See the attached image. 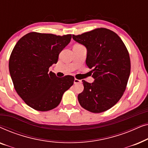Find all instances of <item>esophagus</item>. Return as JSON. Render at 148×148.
<instances>
[{"mask_svg":"<svg viewBox=\"0 0 148 148\" xmlns=\"http://www.w3.org/2000/svg\"><path fill=\"white\" fill-rule=\"evenodd\" d=\"M82 81L79 80V79H74V84H79V83H81Z\"/></svg>","mask_w":148,"mask_h":148,"instance_id":"1","label":"esophagus"}]
</instances>
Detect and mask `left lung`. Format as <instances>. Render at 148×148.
I'll return each mask as SVG.
<instances>
[{
    "instance_id": "left-lung-1",
    "label": "left lung",
    "mask_w": 148,
    "mask_h": 148,
    "mask_svg": "<svg viewBox=\"0 0 148 148\" xmlns=\"http://www.w3.org/2000/svg\"><path fill=\"white\" fill-rule=\"evenodd\" d=\"M73 39L86 46V64L94 69V82L82 80L84 90L78 95L79 102L90 112H104L119 102L126 89L131 71L128 50L121 38L106 28L73 35Z\"/></svg>"
}]
</instances>
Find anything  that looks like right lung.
<instances>
[{"label":"right lung","mask_w":148,"mask_h":148,"mask_svg":"<svg viewBox=\"0 0 148 148\" xmlns=\"http://www.w3.org/2000/svg\"><path fill=\"white\" fill-rule=\"evenodd\" d=\"M71 39V34L60 36L31 32L14 47L9 58V73L16 92L31 108L38 111L56 108L64 92L73 84V76L58 77L48 71Z\"/></svg>","instance_id":"right-lung-1"}]
</instances>
